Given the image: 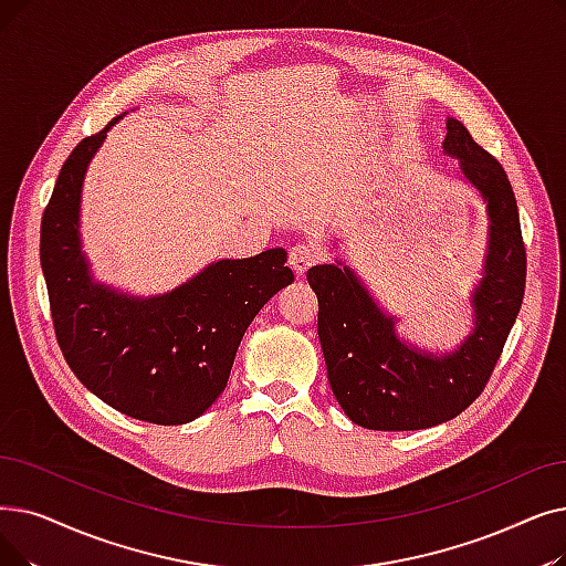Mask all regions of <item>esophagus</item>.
Listing matches in <instances>:
<instances>
[{"label": "esophagus", "instance_id": "34e87169", "mask_svg": "<svg viewBox=\"0 0 566 566\" xmlns=\"http://www.w3.org/2000/svg\"><path fill=\"white\" fill-rule=\"evenodd\" d=\"M318 256H322V254H318V250L314 248V244L296 242L289 250V265L293 268V273L303 275V273H307L310 265H314L318 261Z\"/></svg>", "mask_w": 566, "mask_h": 566}]
</instances>
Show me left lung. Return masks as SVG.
<instances>
[{
  "label": "left lung",
  "instance_id": "1",
  "mask_svg": "<svg viewBox=\"0 0 566 566\" xmlns=\"http://www.w3.org/2000/svg\"><path fill=\"white\" fill-rule=\"evenodd\" d=\"M441 147L458 159L460 178L488 214L481 280L470 293L472 331L453 352H428L400 337V318L342 259L307 270L333 396L367 430H423L455 419L481 396L523 305L527 259L504 168L455 117H447Z\"/></svg>",
  "mask_w": 566,
  "mask_h": 566
}]
</instances>
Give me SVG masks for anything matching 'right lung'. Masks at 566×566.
<instances>
[{"instance_id": "1", "label": "right lung", "mask_w": 566, "mask_h": 566, "mask_svg": "<svg viewBox=\"0 0 566 566\" xmlns=\"http://www.w3.org/2000/svg\"><path fill=\"white\" fill-rule=\"evenodd\" d=\"M122 117L64 161L41 219V270L60 349L81 384L132 419L182 426L222 396L244 331L293 273L277 248L208 263L159 296L96 282L81 240L83 182Z\"/></svg>"}]
</instances>
